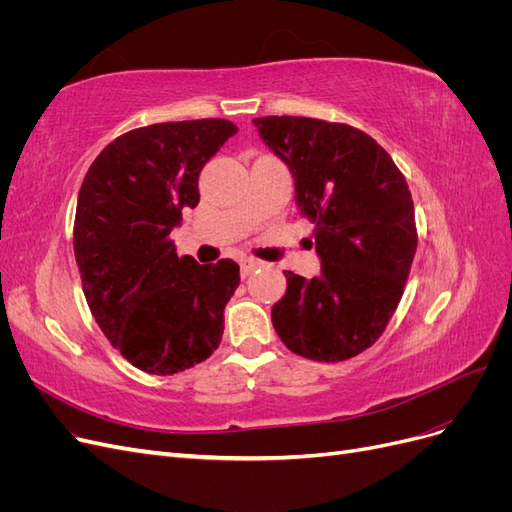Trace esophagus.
<instances>
[{
	"instance_id": "esophagus-1",
	"label": "esophagus",
	"mask_w": 512,
	"mask_h": 512,
	"mask_svg": "<svg viewBox=\"0 0 512 512\" xmlns=\"http://www.w3.org/2000/svg\"><path fill=\"white\" fill-rule=\"evenodd\" d=\"M258 267H262V262L260 260H254V258H243L241 260V273L243 275H250L254 269H258Z\"/></svg>"
}]
</instances>
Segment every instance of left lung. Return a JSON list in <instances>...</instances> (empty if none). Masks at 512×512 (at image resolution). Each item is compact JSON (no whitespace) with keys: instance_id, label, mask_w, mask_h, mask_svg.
I'll return each mask as SVG.
<instances>
[{"instance_id":"8db88e82","label":"left lung","mask_w":512,"mask_h":512,"mask_svg":"<svg viewBox=\"0 0 512 512\" xmlns=\"http://www.w3.org/2000/svg\"><path fill=\"white\" fill-rule=\"evenodd\" d=\"M254 126L288 166L320 258L312 280L284 271L273 329L305 359H352L382 335L404 294L418 241L408 183L374 138L346 123L284 115Z\"/></svg>"}]
</instances>
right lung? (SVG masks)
<instances>
[{"instance_id":"1","label":"right lung","mask_w":512,"mask_h":512,"mask_svg":"<svg viewBox=\"0 0 512 512\" xmlns=\"http://www.w3.org/2000/svg\"><path fill=\"white\" fill-rule=\"evenodd\" d=\"M237 126L226 119L153 123L102 149L83 179L74 256L108 342L134 367L173 376L220 346L239 265L177 256L170 232L200 200L198 175Z\"/></svg>"}]
</instances>
